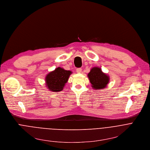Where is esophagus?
<instances>
[{"mask_svg": "<svg viewBox=\"0 0 150 150\" xmlns=\"http://www.w3.org/2000/svg\"><path fill=\"white\" fill-rule=\"evenodd\" d=\"M81 68H79V69H76V72L77 73H80L81 72Z\"/></svg>", "mask_w": 150, "mask_h": 150, "instance_id": "34e87169", "label": "esophagus"}]
</instances>
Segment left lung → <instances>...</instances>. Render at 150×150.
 I'll return each instance as SVG.
<instances>
[{
  "mask_svg": "<svg viewBox=\"0 0 150 150\" xmlns=\"http://www.w3.org/2000/svg\"><path fill=\"white\" fill-rule=\"evenodd\" d=\"M88 76L92 87L95 89H104L110 80L109 76L105 73H104L100 68L96 67H95L91 70Z\"/></svg>",
  "mask_w": 150,
  "mask_h": 150,
  "instance_id": "1",
  "label": "left lung"
}]
</instances>
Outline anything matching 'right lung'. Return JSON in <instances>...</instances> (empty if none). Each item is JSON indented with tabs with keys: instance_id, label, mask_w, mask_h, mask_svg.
Wrapping results in <instances>:
<instances>
[{
	"instance_id": "add662e5",
	"label": "right lung",
	"mask_w": 150,
	"mask_h": 150,
	"mask_svg": "<svg viewBox=\"0 0 150 150\" xmlns=\"http://www.w3.org/2000/svg\"><path fill=\"white\" fill-rule=\"evenodd\" d=\"M71 73V71L65 70L61 67L55 69L54 71L50 72L46 76L45 80L47 88L53 92L61 91Z\"/></svg>"
}]
</instances>
